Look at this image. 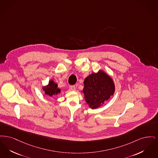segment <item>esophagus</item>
Instances as JSON below:
<instances>
[{"label": "esophagus", "mask_w": 158, "mask_h": 158, "mask_svg": "<svg viewBox=\"0 0 158 158\" xmlns=\"http://www.w3.org/2000/svg\"><path fill=\"white\" fill-rule=\"evenodd\" d=\"M70 89L72 91H76V87L74 85H71L70 87Z\"/></svg>", "instance_id": "34e87169"}]
</instances>
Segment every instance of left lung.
<instances>
[{
    "label": "left lung",
    "instance_id": "left-lung-1",
    "mask_svg": "<svg viewBox=\"0 0 158 158\" xmlns=\"http://www.w3.org/2000/svg\"><path fill=\"white\" fill-rule=\"evenodd\" d=\"M84 85L82 92L84 99L91 109L103 106L113 96L115 91L113 80L102 69L87 76L84 80Z\"/></svg>",
    "mask_w": 158,
    "mask_h": 158
}]
</instances>
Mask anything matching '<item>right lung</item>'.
Returning a JSON list of instances; mask_svg holds the SVG:
<instances>
[{"mask_svg": "<svg viewBox=\"0 0 158 158\" xmlns=\"http://www.w3.org/2000/svg\"><path fill=\"white\" fill-rule=\"evenodd\" d=\"M42 89L45 94L50 97H54L61 93V89L58 87V85L54 80H50L48 84L42 87Z\"/></svg>", "mask_w": 158, "mask_h": 158, "instance_id": "obj_1", "label": "right lung"}]
</instances>
